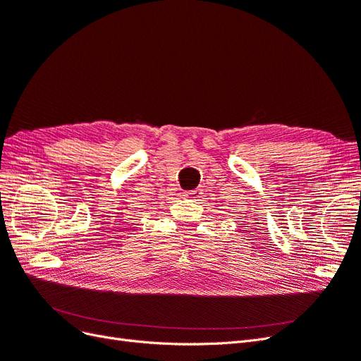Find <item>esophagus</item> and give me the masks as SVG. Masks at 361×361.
<instances>
[{
	"mask_svg": "<svg viewBox=\"0 0 361 361\" xmlns=\"http://www.w3.org/2000/svg\"><path fill=\"white\" fill-rule=\"evenodd\" d=\"M200 194H202V190H200V188H197V190L188 191V192H187V197H190V199H197Z\"/></svg>",
	"mask_w": 361,
	"mask_h": 361,
	"instance_id": "1",
	"label": "esophagus"
}]
</instances>
